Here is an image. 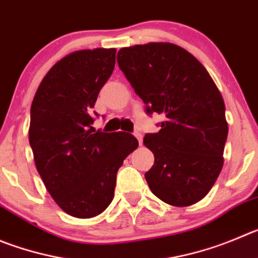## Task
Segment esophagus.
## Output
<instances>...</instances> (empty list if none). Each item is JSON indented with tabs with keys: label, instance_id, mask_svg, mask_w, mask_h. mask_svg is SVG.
<instances>
[{
	"label": "esophagus",
	"instance_id": "34e87169",
	"mask_svg": "<svg viewBox=\"0 0 258 258\" xmlns=\"http://www.w3.org/2000/svg\"><path fill=\"white\" fill-rule=\"evenodd\" d=\"M134 135H135V137H136L137 140H139V143H140V145H141V144H143V134H141L140 131H135Z\"/></svg>",
	"mask_w": 258,
	"mask_h": 258
}]
</instances>
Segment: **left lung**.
Returning a JSON list of instances; mask_svg holds the SVG:
<instances>
[{"mask_svg": "<svg viewBox=\"0 0 258 258\" xmlns=\"http://www.w3.org/2000/svg\"><path fill=\"white\" fill-rule=\"evenodd\" d=\"M119 69L149 114L164 117L144 145L154 154L146 182L158 199L184 208L202 200L218 179L228 136L225 104L201 62L173 43L118 50Z\"/></svg>", "mask_w": 258, "mask_h": 258, "instance_id": "obj_1", "label": "left lung"}]
</instances>
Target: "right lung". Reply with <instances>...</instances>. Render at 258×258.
<instances>
[{
  "instance_id": "obj_1",
  "label": "right lung",
  "mask_w": 258,
  "mask_h": 258,
  "mask_svg": "<svg viewBox=\"0 0 258 258\" xmlns=\"http://www.w3.org/2000/svg\"><path fill=\"white\" fill-rule=\"evenodd\" d=\"M115 48L72 52L47 72L30 108V143L45 188L69 215L102 214L117 172L139 146L134 135L95 132L91 109L112 75Z\"/></svg>"
}]
</instances>
